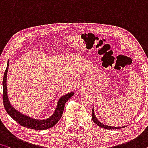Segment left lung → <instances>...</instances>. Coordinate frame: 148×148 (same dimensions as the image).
Wrapping results in <instances>:
<instances>
[{
    "label": "left lung",
    "instance_id": "obj_1",
    "mask_svg": "<svg viewBox=\"0 0 148 148\" xmlns=\"http://www.w3.org/2000/svg\"><path fill=\"white\" fill-rule=\"evenodd\" d=\"M92 121L95 122V124H97L98 126L101 127V128H104V129H108V130H114V129H120V128H123V127H113V126H106V125L103 124L101 123V122H100L98 119L96 118L95 115V113H94V110H92Z\"/></svg>",
    "mask_w": 148,
    "mask_h": 148
}]
</instances>
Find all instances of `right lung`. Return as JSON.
I'll return each mask as SVG.
<instances>
[{"label": "right lung", "instance_id": "right-lung-1", "mask_svg": "<svg viewBox=\"0 0 148 148\" xmlns=\"http://www.w3.org/2000/svg\"><path fill=\"white\" fill-rule=\"evenodd\" d=\"M9 61L7 63V67L4 71L3 77V100L4 108L7 113L10 116L11 118L18 122L22 126L26 127V128L37 130H42L47 128H50L54 125H56L59 120L62 116L63 110H64L65 103L74 95V92L70 93L61 97L58 102V106L56 109L53 114L45 120H37L27 116L20 113L16 109L12 107L10 102L8 101L7 95V87H6V77H7V72L8 70Z\"/></svg>", "mask_w": 148, "mask_h": 148}]
</instances>
